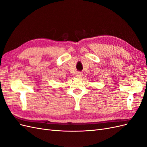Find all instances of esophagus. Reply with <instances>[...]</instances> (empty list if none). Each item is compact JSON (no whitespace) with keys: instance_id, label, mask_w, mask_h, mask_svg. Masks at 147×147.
<instances>
[{"instance_id":"obj_1","label":"esophagus","mask_w":147,"mask_h":147,"mask_svg":"<svg viewBox=\"0 0 147 147\" xmlns=\"http://www.w3.org/2000/svg\"><path fill=\"white\" fill-rule=\"evenodd\" d=\"M76 77L78 78H81L83 77V74L81 72H77L76 74Z\"/></svg>"}]
</instances>
